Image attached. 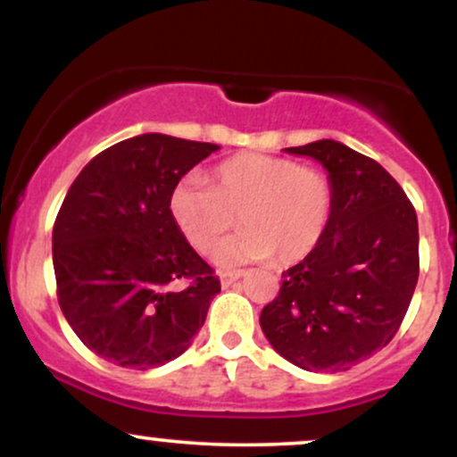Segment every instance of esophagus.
<instances>
[{"mask_svg": "<svg viewBox=\"0 0 457 457\" xmlns=\"http://www.w3.org/2000/svg\"><path fill=\"white\" fill-rule=\"evenodd\" d=\"M240 277H245V270H223L221 272V286L223 287L232 286V283L238 281Z\"/></svg>", "mask_w": 457, "mask_h": 457, "instance_id": "obj_1", "label": "esophagus"}]
</instances>
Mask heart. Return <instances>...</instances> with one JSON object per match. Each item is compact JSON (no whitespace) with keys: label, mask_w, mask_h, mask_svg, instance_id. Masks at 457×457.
<instances>
[{"label":"heart","mask_w":457,"mask_h":457,"mask_svg":"<svg viewBox=\"0 0 457 457\" xmlns=\"http://www.w3.org/2000/svg\"><path fill=\"white\" fill-rule=\"evenodd\" d=\"M176 228L208 255L236 225L240 234L219 249L221 264L264 260L296 264L316 251L333 217V187L318 167L283 156L243 152L219 162L211 185L187 176L170 193Z\"/></svg>","instance_id":"obj_1"}]
</instances>
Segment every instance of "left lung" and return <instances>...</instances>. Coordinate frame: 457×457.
<instances>
[{
  "mask_svg": "<svg viewBox=\"0 0 457 457\" xmlns=\"http://www.w3.org/2000/svg\"><path fill=\"white\" fill-rule=\"evenodd\" d=\"M322 162L333 217L312 255L281 275L260 327L283 359L345 371L395 337L419 279L417 212L380 162L333 139L286 148Z\"/></svg>",
  "mask_w": 457,
  "mask_h": 457,
  "instance_id": "left-lung-1",
  "label": "left lung"
}]
</instances>
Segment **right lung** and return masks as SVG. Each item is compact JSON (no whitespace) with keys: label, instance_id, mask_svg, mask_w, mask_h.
Returning a JSON list of instances; mask_svg holds the SVG:
<instances>
[{"label":"right lung","instance_id":"obj_1","mask_svg":"<svg viewBox=\"0 0 457 457\" xmlns=\"http://www.w3.org/2000/svg\"><path fill=\"white\" fill-rule=\"evenodd\" d=\"M217 144L145 133L103 150L54 223L57 303L77 337L120 367L178 359L221 281L170 214V193Z\"/></svg>","mask_w":457,"mask_h":457}]
</instances>
